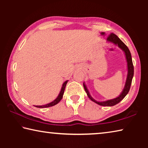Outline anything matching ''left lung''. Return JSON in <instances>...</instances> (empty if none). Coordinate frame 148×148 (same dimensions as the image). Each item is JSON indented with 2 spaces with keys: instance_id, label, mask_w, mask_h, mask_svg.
<instances>
[{
  "instance_id": "8db88e82",
  "label": "left lung",
  "mask_w": 148,
  "mask_h": 148,
  "mask_svg": "<svg viewBox=\"0 0 148 148\" xmlns=\"http://www.w3.org/2000/svg\"><path fill=\"white\" fill-rule=\"evenodd\" d=\"M101 34H104V32H101ZM107 41L110 42H112V43H114V44L118 46L119 48H121L123 51L125 52V57H126V59L127 62L128 74H127L126 82H125V86L122 92L120 94L119 96L117 97L116 99L108 100V101H104V102H98L92 98V97L90 95L88 90H87L86 85L84 84V87L85 91H86V93L87 95V96H88L89 98L91 99L92 101H93L94 102H95V103L98 104L99 105H101V106H112L117 104H118L120 101H122V100L125 98V97L126 96L127 93L129 92L130 90V87H131V85L132 83V77H133V76H134V66H133V64H132L131 54L129 48L127 47L126 45H125L123 42L121 40L118 38V36H117V35H116L114 33H111L108 36Z\"/></svg>"
}]
</instances>
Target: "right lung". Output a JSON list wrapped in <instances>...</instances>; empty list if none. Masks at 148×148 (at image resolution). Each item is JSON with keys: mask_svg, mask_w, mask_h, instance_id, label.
<instances>
[{"mask_svg": "<svg viewBox=\"0 0 148 148\" xmlns=\"http://www.w3.org/2000/svg\"><path fill=\"white\" fill-rule=\"evenodd\" d=\"M68 81H66L64 82V84H62V88L61 91H60V93L59 94L58 97H57L56 99H55L53 101H52L51 102H50L49 104H47L46 105H42V106H34L37 108H47V107H50V106H53L54 105H56L57 104H58L59 102H60V101L62 99V96H63V94H64V89H65V87L66 86V84Z\"/></svg>", "mask_w": 148, "mask_h": 148, "instance_id": "obj_1", "label": "right lung"}]
</instances>
